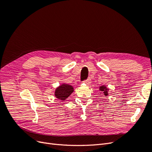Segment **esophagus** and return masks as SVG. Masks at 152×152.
I'll use <instances>...</instances> for the list:
<instances>
[{
	"label": "esophagus",
	"instance_id": "1",
	"mask_svg": "<svg viewBox=\"0 0 152 152\" xmlns=\"http://www.w3.org/2000/svg\"><path fill=\"white\" fill-rule=\"evenodd\" d=\"M84 82L86 84H91V79H88L87 80H85L84 81Z\"/></svg>",
	"mask_w": 152,
	"mask_h": 152
}]
</instances>
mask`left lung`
<instances>
[{
    "label": "left lung",
    "mask_w": 152,
    "mask_h": 152,
    "mask_svg": "<svg viewBox=\"0 0 152 152\" xmlns=\"http://www.w3.org/2000/svg\"><path fill=\"white\" fill-rule=\"evenodd\" d=\"M99 89L101 91L100 92L101 94H102V93L103 94V95H104L105 96H107L108 95V91H109V89L105 86H100Z\"/></svg>",
    "instance_id": "8db88e82"
}]
</instances>
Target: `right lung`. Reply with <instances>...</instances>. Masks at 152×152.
<instances>
[{"instance_id":"right-lung-1","label":"right lung","mask_w":152,"mask_h":152,"mask_svg":"<svg viewBox=\"0 0 152 152\" xmlns=\"http://www.w3.org/2000/svg\"><path fill=\"white\" fill-rule=\"evenodd\" d=\"M73 91L74 89L73 86L66 84H62L55 90L54 96L58 99L65 101L68 96H70Z\"/></svg>"}]
</instances>
